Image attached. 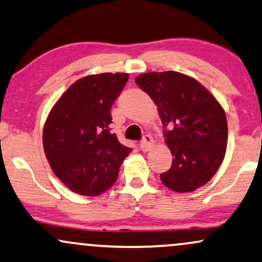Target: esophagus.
I'll list each match as a JSON object with an SVG mask.
<instances>
[{"mask_svg":"<svg viewBox=\"0 0 262 262\" xmlns=\"http://www.w3.org/2000/svg\"><path fill=\"white\" fill-rule=\"evenodd\" d=\"M153 146H155V140H153L149 135H147V136H144L143 140L141 141L140 148L142 149L143 152H148V150L153 148Z\"/></svg>","mask_w":262,"mask_h":262,"instance_id":"1","label":"esophagus"}]
</instances>
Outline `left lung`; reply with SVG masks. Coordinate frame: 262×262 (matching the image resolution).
Returning <instances> with one entry per match:
<instances>
[{"instance_id": "1", "label": "left lung", "mask_w": 262, "mask_h": 262, "mask_svg": "<svg viewBox=\"0 0 262 262\" xmlns=\"http://www.w3.org/2000/svg\"><path fill=\"white\" fill-rule=\"evenodd\" d=\"M136 83L155 101L173 155L162 183L175 192H191L207 184L226 156L228 125L216 98L192 77L175 71L148 72Z\"/></svg>"}]
</instances>
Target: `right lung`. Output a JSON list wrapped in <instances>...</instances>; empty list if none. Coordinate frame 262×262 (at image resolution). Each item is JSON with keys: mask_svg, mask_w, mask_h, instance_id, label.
Here are the masks:
<instances>
[{"mask_svg": "<svg viewBox=\"0 0 262 262\" xmlns=\"http://www.w3.org/2000/svg\"><path fill=\"white\" fill-rule=\"evenodd\" d=\"M127 73L89 75L70 85L52 106L44 130V152L55 175L71 191L98 196L118 179L131 148L110 132L113 103Z\"/></svg>", "mask_w": 262, "mask_h": 262, "instance_id": "1", "label": "right lung"}]
</instances>
